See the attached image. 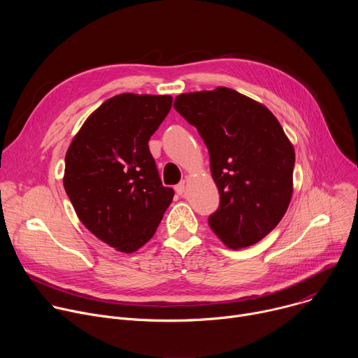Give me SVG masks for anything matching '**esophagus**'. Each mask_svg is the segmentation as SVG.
I'll return each mask as SVG.
<instances>
[{
	"mask_svg": "<svg viewBox=\"0 0 358 358\" xmlns=\"http://www.w3.org/2000/svg\"><path fill=\"white\" fill-rule=\"evenodd\" d=\"M184 189H185V182H184V181H181L180 184L176 185V192H177L178 195H182V194H184Z\"/></svg>",
	"mask_w": 358,
	"mask_h": 358,
	"instance_id": "obj_1",
	"label": "esophagus"
}]
</instances>
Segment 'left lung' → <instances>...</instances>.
Wrapping results in <instances>:
<instances>
[{
    "instance_id": "obj_1",
    "label": "left lung",
    "mask_w": 358,
    "mask_h": 358,
    "mask_svg": "<svg viewBox=\"0 0 358 358\" xmlns=\"http://www.w3.org/2000/svg\"><path fill=\"white\" fill-rule=\"evenodd\" d=\"M174 109L206 143L220 207L208 217L229 248L265 238L292 198L294 150L276 117L236 90L217 87L176 97Z\"/></svg>"
}]
</instances>
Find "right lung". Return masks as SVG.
Returning a JSON list of instances; mask_svg holds the SVG:
<instances>
[{"label": "right lung", "instance_id": "obj_1", "mask_svg": "<svg viewBox=\"0 0 358 358\" xmlns=\"http://www.w3.org/2000/svg\"><path fill=\"white\" fill-rule=\"evenodd\" d=\"M171 105L166 94L108 99L68 148L64 187L79 220L120 252L148 242L173 201L148 148Z\"/></svg>", "mask_w": 358, "mask_h": 358}]
</instances>
